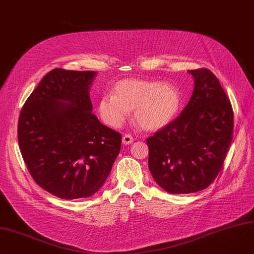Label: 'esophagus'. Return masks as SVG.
<instances>
[{
	"instance_id": "34e87169",
	"label": "esophagus",
	"mask_w": 254,
	"mask_h": 254,
	"mask_svg": "<svg viewBox=\"0 0 254 254\" xmlns=\"http://www.w3.org/2000/svg\"><path fill=\"white\" fill-rule=\"evenodd\" d=\"M133 142V137L131 136V135H129V134H125L124 136H123V144H125V145H129V144H131Z\"/></svg>"
}]
</instances>
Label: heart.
I'll return each mask as SVG.
<instances>
[{
    "label": "heart",
    "mask_w": 254,
    "mask_h": 254,
    "mask_svg": "<svg viewBox=\"0 0 254 254\" xmlns=\"http://www.w3.org/2000/svg\"><path fill=\"white\" fill-rule=\"evenodd\" d=\"M181 98L171 84L140 79H125L113 94L103 95L98 104L100 117L111 127H121L134 109V120L146 130L168 126L179 110Z\"/></svg>",
    "instance_id": "1"
}]
</instances>
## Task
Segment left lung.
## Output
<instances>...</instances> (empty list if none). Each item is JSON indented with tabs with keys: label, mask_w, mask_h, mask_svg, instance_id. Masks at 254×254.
<instances>
[{
	"label": "left lung",
	"mask_w": 254,
	"mask_h": 254,
	"mask_svg": "<svg viewBox=\"0 0 254 254\" xmlns=\"http://www.w3.org/2000/svg\"><path fill=\"white\" fill-rule=\"evenodd\" d=\"M194 88L179 117L148 137L149 169L169 193L204 190L220 172L233 135V109L218 78L191 70Z\"/></svg>",
	"instance_id": "left-lung-1"
}]
</instances>
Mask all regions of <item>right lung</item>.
Returning a JSON list of instances; mask_svg holds the SVG:
<instances>
[{
    "label": "right lung",
    "instance_id": "add662e5",
    "mask_svg": "<svg viewBox=\"0 0 254 254\" xmlns=\"http://www.w3.org/2000/svg\"><path fill=\"white\" fill-rule=\"evenodd\" d=\"M97 73L55 68L21 110L18 143L29 173L64 199L93 195L119 156L122 135L92 113L90 87Z\"/></svg>",
    "mask_w": 254,
    "mask_h": 254
}]
</instances>
